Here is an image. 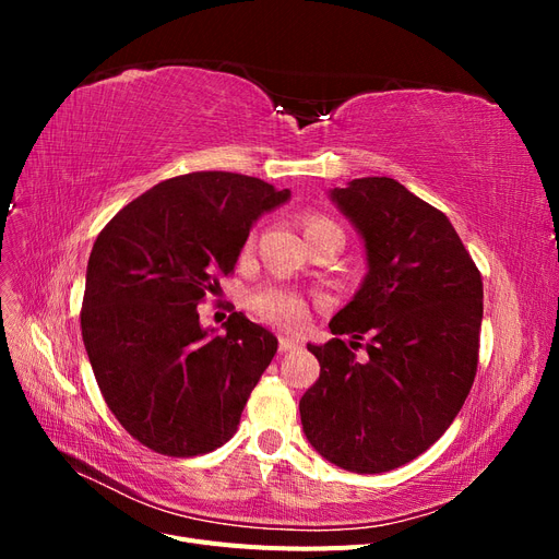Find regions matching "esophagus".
Listing matches in <instances>:
<instances>
[{
    "label": "esophagus",
    "mask_w": 559,
    "mask_h": 559,
    "mask_svg": "<svg viewBox=\"0 0 559 559\" xmlns=\"http://www.w3.org/2000/svg\"><path fill=\"white\" fill-rule=\"evenodd\" d=\"M298 347V343L296 341H292V337H280V352H292V349H296Z\"/></svg>",
    "instance_id": "esophagus-1"
}]
</instances>
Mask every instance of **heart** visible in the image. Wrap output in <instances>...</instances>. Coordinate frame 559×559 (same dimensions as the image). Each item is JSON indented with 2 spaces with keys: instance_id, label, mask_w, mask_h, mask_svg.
Masks as SVG:
<instances>
[{
  "instance_id": "obj_1",
  "label": "heart",
  "mask_w": 559,
  "mask_h": 559,
  "mask_svg": "<svg viewBox=\"0 0 559 559\" xmlns=\"http://www.w3.org/2000/svg\"><path fill=\"white\" fill-rule=\"evenodd\" d=\"M302 228H306V238L326 228H341L333 218L324 214H308L302 218ZM249 310L257 314L261 321L277 329H300L308 319V300L294 289H286L280 284H267L261 289L249 294Z\"/></svg>"
}]
</instances>
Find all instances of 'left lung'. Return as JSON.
Returning a JSON list of instances; mask_svg holds the SVG:
<instances>
[{
    "label": "left lung",
    "mask_w": 559,
    "mask_h": 559,
    "mask_svg": "<svg viewBox=\"0 0 559 559\" xmlns=\"http://www.w3.org/2000/svg\"><path fill=\"white\" fill-rule=\"evenodd\" d=\"M331 195L361 233L368 275L331 319L333 341L308 345L321 370L300 421L335 466L384 473L427 452L462 411L478 370L483 277L450 218L396 179H352Z\"/></svg>",
    "instance_id": "8db88e82"
}]
</instances>
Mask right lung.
<instances>
[{
    "mask_svg": "<svg viewBox=\"0 0 559 559\" xmlns=\"http://www.w3.org/2000/svg\"><path fill=\"white\" fill-rule=\"evenodd\" d=\"M257 177L191 173L134 198L93 245L81 335L121 427L167 456L207 454L238 431L277 337L242 312L200 329L257 218L289 200Z\"/></svg>",
    "mask_w": 559,
    "mask_h": 559,
    "instance_id": "obj_1",
    "label": "right lung"
}]
</instances>
